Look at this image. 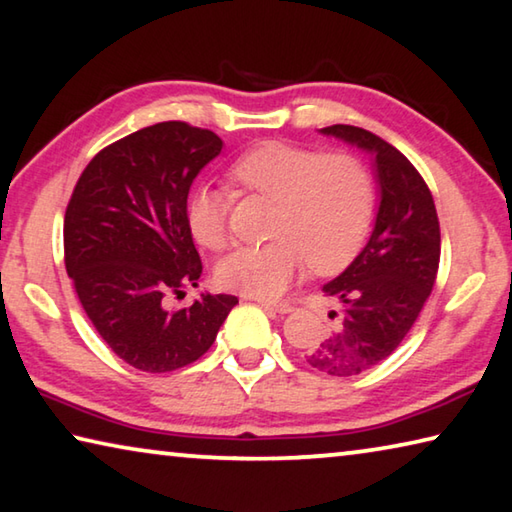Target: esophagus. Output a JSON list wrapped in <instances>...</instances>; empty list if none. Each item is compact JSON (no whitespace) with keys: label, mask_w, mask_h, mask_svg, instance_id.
Segmentation results:
<instances>
[{"label":"esophagus","mask_w":512,"mask_h":512,"mask_svg":"<svg viewBox=\"0 0 512 512\" xmlns=\"http://www.w3.org/2000/svg\"><path fill=\"white\" fill-rule=\"evenodd\" d=\"M257 302L262 307H266V309H273V311H277V314H289V311L293 309L289 302H271V300H264V298H257Z\"/></svg>","instance_id":"esophagus-1"}]
</instances>
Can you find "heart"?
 Listing matches in <instances>:
<instances>
[{
	"label": "heart",
	"mask_w": 512,
	"mask_h": 512,
	"mask_svg": "<svg viewBox=\"0 0 512 512\" xmlns=\"http://www.w3.org/2000/svg\"><path fill=\"white\" fill-rule=\"evenodd\" d=\"M230 178L241 192L275 201L268 237L241 246L216 268L230 291L277 298L305 264L334 273L359 253L375 216V180L354 153H323L287 142L257 144L232 162ZM187 223L207 250L230 241L228 196L198 187L187 201Z\"/></svg>",
	"instance_id": "1"
}]
</instances>
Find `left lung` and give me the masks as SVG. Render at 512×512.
I'll return each mask as SVG.
<instances>
[{
	"instance_id": "obj_1",
	"label": "left lung",
	"mask_w": 512,
	"mask_h": 512,
	"mask_svg": "<svg viewBox=\"0 0 512 512\" xmlns=\"http://www.w3.org/2000/svg\"><path fill=\"white\" fill-rule=\"evenodd\" d=\"M325 135L375 155L381 203L375 230L357 259L327 282L323 293L339 302L332 332L307 352L325 375L354 377L391 357L411 332L431 296L440 264V223L420 171L381 137L334 124Z\"/></svg>"
}]
</instances>
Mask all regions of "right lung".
Segmentation results:
<instances>
[{"label": "right lung", "mask_w": 512, "mask_h": 512, "mask_svg": "<svg viewBox=\"0 0 512 512\" xmlns=\"http://www.w3.org/2000/svg\"><path fill=\"white\" fill-rule=\"evenodd\" d=\"M221 146L219 135L187 121L146 126L94 155L67 203V275L101 339L137 370L171 372L201 359L239 302L203 293L189 307L169 305L203 273L187 196Z\"/></svg>", "instance_id": "obj_1"}]
</instances>
